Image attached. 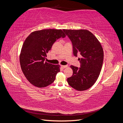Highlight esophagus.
Wrapping results in <instances>:
<instances>
[{"label": "esophagus", "mask_w": 123, "mask_h": 123, "mask_svg": "<svg viewBox=\"0 0 123 123\" xmlns=\"http://www.w3.org/2000/svg\"><path fill=\"white\" fill-rule=\"evenodd\" d=\"M62 68H66L67 67V65H62L61 66Z\"/></svg>", "instance_id": "esophagus-1"}]
</instances>
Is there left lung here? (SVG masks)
I'll return each mask as SVG.
<instances>
[{
	"label": "left lung",
	"instance_id": "1",
	"mask_svg": "<svg viewBox=\"0 0 123 123\" xmlns=\"http://www.w3.org/2000/svg\"><path fill=\"white\" fill-rule=\"evenodd\" d=\"M72 42L73 54H80V68L70 66L72 77L67 82L73 88L79 91H85L96 82L102 69L104 51L100 42L91 31L85 29H63Z\"/></svg>",
	"mask_w": 123,
	"mask_h": 123
}]
</instances>
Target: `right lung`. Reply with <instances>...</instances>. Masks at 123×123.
I'll return each instance as SVG.
<instances>
[{"mask_svg":"<svg viewBox=\"0 0 123 123\" xmlns=\"http://www.w3.org/2000/svg\"><path fill=\"white\" fill-rule=\"evenodd\" d=\"M66 35L61 29H43L31 32L21 48L20 64L27 80L34 86L45 87L53 83L60 72V65L45 62L54 43Z\"/></svg>","mask_w":123,"mask_h":123,"instance_id":"1","label":"right lung"}]
</instances>
